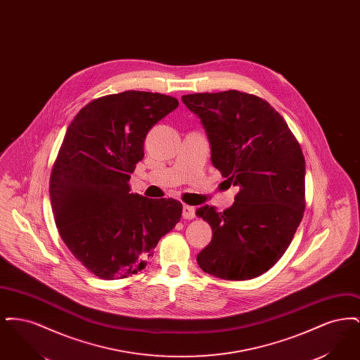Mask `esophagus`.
<instances>
[{"label":"esophagus","mask_w":360,"mask_h":360,"mask_svg":"<svg viewBox=\"0 0 360 360\" xmlns=\"http://www.w3.org/2000/svg\"><path fill=\"white\" fill-rule=\"evenodd\" d=\"M182 216L186 220H191L195 217V207L194 206L184 205L182 207Z\"/></svg>","instance_id":"esophagus-1"}]
</instances>
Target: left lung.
Returning a JSON list of instances; mask_svg holds the SVG:
<instances>
[{
    "label": "left lung",
    "instance_id": "8db88e82",
    "mask_svg": "<svg viewBox=\"0 0 360 360\" xmlns=\"http://www.w3.org/2000/svg\"><path fill=\"white\" fill-rule=\"evenodd\" d=\"M210 143L212 163L239 188L224 212L195 214L213 236L197 257L200 267L226 281L270 270L290 245L305 210V158L286 121L266 100L226 90L182 96Z\"/></svg>",
    "mask_w": 360,
    "mask_h": 360
}]
</instances>
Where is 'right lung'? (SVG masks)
Listing matches in <instances>:
<instances>
[{
  "mask_svg": "<svg viewBox=\"0 0 360 360\" xmlns=\"http://www.w3.org/2000/svg\"><path fill=\"white\" fill-rule=\"evenodd\" d=\"M160 93L127 90L84 106L71 121L50 178L52 213L71 254L103 279L141 271L182 216L174 198L131 193L144 140L178 106Z\"/></svg>",
  "mask_w": 360,
  "mask_h": 360,
  "instance_id": "1",
  "label": "right lung"
}]
</instances>
